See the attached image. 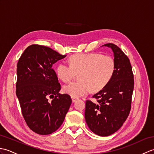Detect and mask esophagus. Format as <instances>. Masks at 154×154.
I'll return each instance as SVG.
<instances>
[{
    "instance_id": "esophagus-1",
    "label": "esophagus",
    "mask_w": 154,
    "mask_h": 154,
    "mask_svg": "<svg viewBox=\"0 0 154 154\" xmlns=\"http://www.w3.org/2000/svg\"><path fill=\"white\" fill-rule=\"evenodd\" d=\"M71 99H72V101H73V102L74 103V102H75V101L76 100H77L78 99V98L77 97H71Z\"/></svg>"
}]
</instances>
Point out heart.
Segmentation results:
<instances>
[{"instance_id": "1", "label": "heart", "mask_w": 154, "mask_h": 154, "mask_svg": "<svg viewBox=\"0 0 154 154\" xmlns=\"http://www.w3.org/2000/svg\"><path fill=\"white\" fill-rule=\"evenodd\" d=\"M115 71V60L99 53L74 54L69 58V63L62 61L57 67V76L65 83L79 74L80 81L63 87L65 93L75 97L85 95L91 89L94 92L102 90L112 79Z\"/></svg>"}]
</instances>
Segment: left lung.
<instances>
[{
    "instance_id": "left-lung-1",
    "label": "left lung",
    "mask_w": 154,
    "mask_h": 154,
    "mask_svg": "<svg viewBox=\"0 0 154 154\" xmlns=\"http://www.w3.org/2000/svg\"><path fill=\"white\" fill-rule=\"evenodd\" d=\"M112 49L116 71L107 85L92 97L96 102L86 101L85 117L90 130L100 136L116 132L123 125L131 109L134 86L132 68L127 55L114 44H106Z\"/></svg>"
}]
</instances>
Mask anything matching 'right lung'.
<instances>
[{
    "label": "right lung",
    "mask_w": 154,
    "mask_h": 154,
    "mask_svg": "<svg viewBox=\"0 0 154 154\" xmlns=\"http://www.w3.org/2000/svg\"><path fill=\"white\" fill-rule=\"evenodd\" d=\"M65 57L49 47L33 44L26 49L17 63L16 96L28 126L38 134L56 131L72 103L69 94L59 93L61 85L52 68Z\"/></svg>",
    "instance_id": "right-lung-1"
}]
</instances>
